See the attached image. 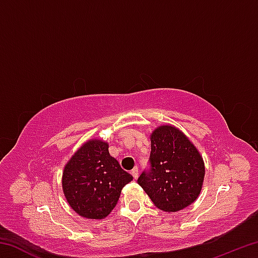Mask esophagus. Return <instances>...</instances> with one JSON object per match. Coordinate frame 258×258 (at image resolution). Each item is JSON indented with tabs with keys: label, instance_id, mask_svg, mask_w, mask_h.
Listing matches in <instances>:
<instances>
[{
	"label": "esophagus",
	"instance_id": "34e87169",
	"mask_svg": "<svg viewBox=\"0 0 258 258\" xmlns=\"http://www.w3.org/2000/svg\"><path fill=\"white\" fill-rule=\"evenodd\" d=\"M131 174H132V176L134 177V178H137L138 177V175H139V168L138 167H134L132 171H131Z\"/></svg>",
	"mask_w": 258,
	"mask_h": 258
}]
</instances>
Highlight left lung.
Returning a JSON list of instances; mask_svg holds the SVG:
<instances>
[{
  "mask_svg": "<svg viewBox=\"0 0 258 258\" xmlns=\"http://www.w3.org/2000/svg\"><path fill=\"white\" fill-rule=\"evenodd\" d=\"M149 168L138 183L157 207L177 212L198 198L205 166L202 156L180 130L160 126L151 135Z\"/></svg>",
  "mask_w": 258,
  "mask_h": 258,
  "instance_id": "obj_1",
  "label": "left lung"
}]
</instances>
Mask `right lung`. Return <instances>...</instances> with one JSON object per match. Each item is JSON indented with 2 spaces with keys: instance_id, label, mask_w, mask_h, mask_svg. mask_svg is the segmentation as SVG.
Instances as JSON below:
<instances>
[{
  "instance_id": "obj_1",
  "label": "right lung",
  "mask_w": 258,
  "mask_h": 258,
  "mask_svg": "<svg viewBox=\"0 0 258 258\" xmlns=\"http://www.w3.org/2000/svg\"><path fill=\"white\" fill-rule=\"evenodd\" d=\"M108 147L106 142L91 140L64 167V196L71 207L83 217H106L118 202L121 189L133 178L109 155Z\"/></svg>"
}]
</instances>
